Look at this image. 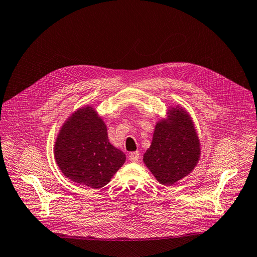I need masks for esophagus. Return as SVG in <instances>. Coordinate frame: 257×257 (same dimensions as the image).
Returning a JSON list of instances; mask_svg holds the SVG:
<instances>
[{"mask_svg":"<svg viewBox=\"0 0 257 257\" xmlns=\"http://www.w3.org/2000/svg\"><path fill=\"white\" fill-rule=\"evenodd\" d=\"M130 161L132 162H137L139 160V152H134V153H131L130 156H128Z\"/></svg>","mask_w":257,"mask_h":257,"instance_id":"34e87169","label":"esophagus"}]
</instances>
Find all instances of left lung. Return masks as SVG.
Wrapping results in <instances>:
<instances>
[{
    "label": "left lung",
    "mask_w": 257,
    "mask_h": 257,
    "mask_svg": "<svg viewBox=\"0 0 257 257\" xmlns=\"http://www.w3.org/2000/svg\"><path fill=\"white\" fill-rule=\"evenodd\" d=\"M200 154L198 133L189 111L180 105L169 106L166 118L156 122L143 162L160 184L172 186L190 175Z\"/></svg>",
    "instance_id": "obj_1"
}]
</instances>
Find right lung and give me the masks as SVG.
<instances>
[{
	"label": "right lung",
	"mask_w": 257,
	"mask_h": 257,
	"mask_svg": "<svg viewBox=\"0 0 257 257\" xmlns=\"http://www.w3.org/2000/svg\"><path fill=\"white\" fill-rule=\"evenodd\" d=\"M54 156L66 178L91 189L107 184L126 159L124 153L110 145L105 122L93 105L79 107L64 121Z\"/></svg>",
	"instance_id": "obj_1"
}]
</instances>
